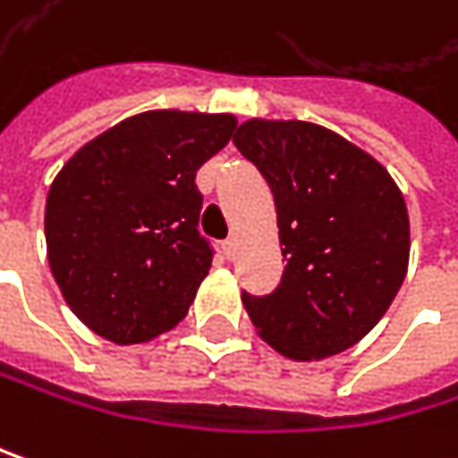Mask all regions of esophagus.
<instances>
[{
    "label": "esophagus",
    "mask_w": 458,
    "mask_h": 458,
    "mask_svg": "<svg viewBox=\"0 0 458 458\" xmlns=\"http://www.w3.org/2000/svg\"><path fill=\"white\" fill-rule=\"evenodd\" d=\"M236 250H239V244H236V239H233V236L222 242V252H225V258H227V260H233V258H236Z\"/></svg>",
    "instance_id": "1"
}]
</instances>
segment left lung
<instances>
[{
    "label": "left lung",
    "mask_w": 458,
    "mask_h": 458,
    "mask_svg": "<svg viewBox=\"0 0 458 458\" xmlns=\"http://www.w3.org/2000/svg\"><path fill=\"white\" fill-rule=\"evenodd\" d=\"M233 144L274 192L287 260L271 295H242L252 325L290 360L341 354L378 325L405 279L400 187L376 157L314 123L247 120Z\"/></svg>",
    "instance_id": "1"
}]
</instances>
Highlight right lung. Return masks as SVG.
I'll return each mask as SVG.
<instances>
[{
    "label": "right lung",
    "instance_id": "right-lung-1",
    "mask_svg": "<svg viewBox=\"0 0 458 458\" xmlns=\"http://www.w3.org/2000/svg\"><path fill=\"white\" fill-rule=\"evenodd\" d=\"M233 114L155 109L80 147L50 184L47 263L74 317L128 346L176 327L211 268L195 171Z\"/></svg>",
    "mask_w": 458,
    "mask_h": 458
}]
</instances>
